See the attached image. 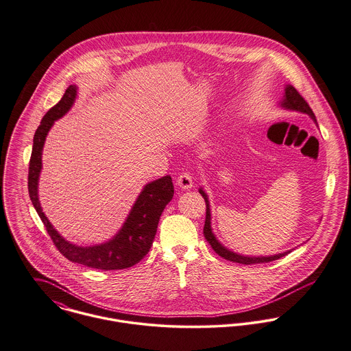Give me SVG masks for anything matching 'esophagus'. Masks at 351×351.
Here are the masks:
<instances>
[{"instance_id": "34e87169", "label": "esophagus", "mask_w": 351, "mask_h": 351, "mask_svg": "<svg viewBox=\"0 0 351 351\" xmlns=\"http://www.w3.org/2000/svg\"><path fill=\"white\" fill-rule=\"evenodd\" d=\"M177 185H178L181 189H184V191L191 189V186H193V178H191V173H188V171L181 173V174L178 176V178H177Z\"/></svg>"}]
</instances>
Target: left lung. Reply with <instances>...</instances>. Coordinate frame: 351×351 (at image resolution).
<instances>
[{
  "instance_id": "left-lung-1",
  "label": "left lung",
  "mask_w": 351,
  "mask_h": 351,
  "mask_svg": "<svg viewBox=\"0 0 351 351\" xmlns=\"http://www.w3.org/2000/svg\"><path fill=\"white\" fill-rule=\"evenodd\" d=\"M282 106L286 107L288 110H293V111H300L304 114H308L315 122V115L311 110V107L308 106V103L304 100V97L298 93V90L292 86H287L286 87V94H285V99L282 101ZM199 194L204 197L205 199V205H206V217H205V225H204V236L208 240V243L212 245L213 251L219 256H221L223 258L233 261V263H240V264H258V263H269L274 260H278L283 256L288 255L291 251L279 254L275 256H265V257H248V256H241L226 250L223 247L215 237V234L212 233V228H210V209H209V201H208V195L205 194V191L199 189Z\"/></svg>"
}]
</instances>
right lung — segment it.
I'll use <instances>...</instances> for the list:
<instances>
[{
    "label": "right lung",
    "instance_id": "right-lung-1",
    "mask_svg": "<svg viewBox=\"0 0 351 351\" xmlns=\"http://www.w3.org/2000/svg\"><path fill=\"white\" fill-rule=\"evenodd\" d=\"M76 97V86H69L63 97L55 104L43 118L40 126L33 136L32 156L28 171V191L33 206L45 225L55 247L59 252L72 263L83 264L90 268L112 271L125 269L139 263L152 248L153 240L157 233L158 221L165 206L171 201L174 186L170 176H165L147 184L134 204L126 223L118 234L100 245L95 247H77L68 243L56 232V229L45 217L37 195V184L41 170V154L45 136L52 128L53 122L62 118L71 108Z\"/></svg>",
    "mask_w": 351,
    "mask_h": 351
}]
</instances>
